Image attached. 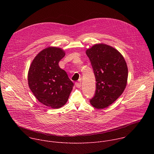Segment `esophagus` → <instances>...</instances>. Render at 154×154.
Instances as JSON below:
<instances>
[{
  "instance_id": "1",
  "label": "esophagus",
  "mask_w": 154,
  "mask_h": 154,
  "mask_svg": "<svg viewBox=\"0 0 154 154\" xmlns=\"http://www.w3.org/2000/svg\"><path fill=\"white\" fill-rule=\"evenodd\" d=\"M75 86L77 88H80L82 86V84L80 82H75Z\"/></svg>"
}]
</instances>
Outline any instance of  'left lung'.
<instances>
[{
  "label": "left lung",
  "instance_id": "left-lung-1",
  "mask_svg": "<svg viewBox=\"0 0 154 154\" xmlns=\"http://www.w3.org/2000/svg\"><path fill=\"white\" fill-rule=\"evenodd\" d=\"M96 78V91L90 100L97 109L113 103L123 93L127 85L128 69L122 55L115 48L95 45L86 51Z\"/></svg>",
  "mask_w": 154,
  "mask_h": 154
}]
</instances>
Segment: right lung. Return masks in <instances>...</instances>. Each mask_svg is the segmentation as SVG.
I'll list each match as a JSON object with an SVG mask.
<instances>
[{
  "label": "right lung",
  "mask_w": 154,
  "mask_h": 154,
  "mask_svg": "<svg viewBox=\"0 0 154 154\" xmlns=\"http://www.w3.org/2000/svg\"><path fill=\"white\" fill-rule=\"evenodd\" d=\"M65 53L60 48L49 47L40 52L33 60L28 73L30 89L42 104L59 108L67 102L74 83L59 61Z\"/></svg>",
  "instance_id": "add662e5"
}]
</instances>
